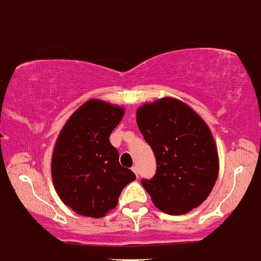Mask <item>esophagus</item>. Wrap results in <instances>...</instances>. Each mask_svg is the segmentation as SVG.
<instances>
[{"label": "esophagus", "mask_w": 261, "mask_h": 261, "mask_svg": "<svg viewBox=\"0 0 261 261\" xmlns=\"http://www.w3.org/2000/svg\"><path fill=\"white\" fill-rule=\"evenodd\" d=\"M132 171L135 172L136 176H138V174H140V171H138V167H137V166H133V167H132Z\"/></svg>", "instance_id": "obj_1"}]
</instances>
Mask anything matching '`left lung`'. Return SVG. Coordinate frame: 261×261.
I'll return each mask as SVG.
<instances>
[{"instance_id":"1","label":"left lung","mask_w":261,"mask_h":261,"mask_svg":"<svg viewBox=\"0 0 261 261\" xmlns=\"http://www.w3.org/2000/svg\"><path fill=\"white\" fill-rule=\"evenodd\" d=\"M137 125L155 155L156 171L141 183L156 208L184 214L199 206L218 176L213 136L192 108L172 98L137 111Z\"/></svg>"}]
</instances>
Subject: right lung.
Masks as SVG:
<instances>
[{"mask_svg":"<svg viewBox=\"0 0 261 261\" xmlns=\"http://www.w3.org/2000/svg\"><path fill=\"white\" fill-rule=\"evenodd\" d=\"M124 110L102 100L81 106L62 128L52 155V179L57 195L75 213L106 216L124 187L136 179L119 162L110 135Z\"/></svg>","mask_w":261,"mask_h":261,"instance_id":"obj_1","label":"right lung"}]
</instances>
